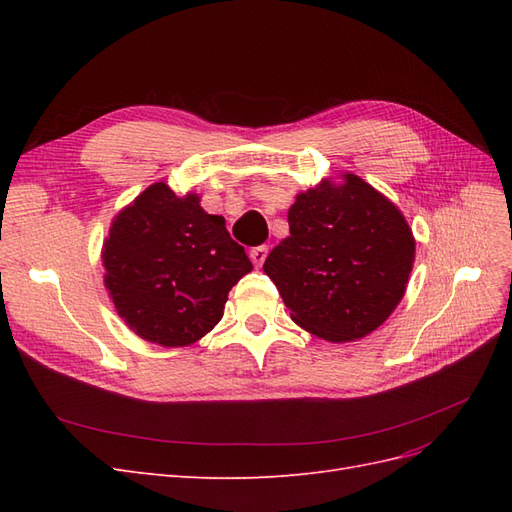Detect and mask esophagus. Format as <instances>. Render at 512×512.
<instances>
[{
	"mask_svg": "<svg viewBox=\"0 0 512 512\" xmlns=\"http://www.w3.org/2000/svg\"><path fill=\"white\" fill-rule=\"evenodd\" d=\"M267 254H269L267 245H258V247H252V250H250V258H252L256 267H262V262L267 260Z\"/></svg>",
	"mask_w": 512,
	"mask_h": 512,
	"instance_id": "34e87169",
	"label": "esophagus"
}]
</instances>
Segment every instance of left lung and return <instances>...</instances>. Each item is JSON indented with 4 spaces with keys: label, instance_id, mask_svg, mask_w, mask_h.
Listing matches in <instances>:
<instances>
[{
    "label": "left lung",
    "instance_id": "8db88e82",
    "mask_svg": "<svg viewBox=\"0 0 512 512\" xmlns=\"http://www.w3.org/2000/svg\"><path fill=\"white\" fill-rule=\"evenodd\" d=\"M290 235L265 260L290 318L329 342L376 331L406 292L414 237L401 211L361 177L324 179L288 211Z\"/></svg>",
    "mask_w": 512,
    "mask_h": 512
}]
</instances>
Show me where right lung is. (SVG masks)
<instances>
[{
  "mask_svg": "<svg viewBox=\"0 0 512 512\" xmlns=\"http://www.w3.org/2000/svg\"><path fill=\"white\" fill-rule=\"evenodd\" d=\"M104 286L123 322L151 344L190 346L222 320L252 262L222 215L196 194L153 183L117 213L102 247Z\"/></svg>",
  "mask_w": 512,
  "mask_h": 512,
  "instance_id": "add662e5",
  "label": "right lung"
}]
</instances>
